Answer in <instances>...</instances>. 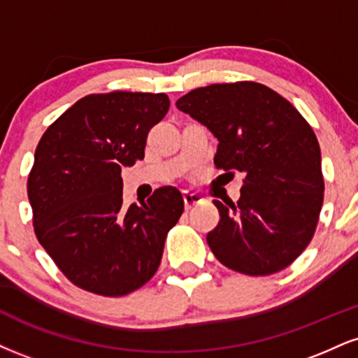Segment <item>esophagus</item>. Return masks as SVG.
<instances>
[{
  "label": "esophagus",
  "mask_w": 358,
  "mask_h": 358,
  "mask_svg": "<svg viewBox=\"0 0 358 358\" xmlns=\"http://www.w3.org/2000/svg\"><path fill=\"white\" fill-rule=\"evenodd\" d=\"M203 200L200 195H196V193H192V192H183V201H185V208L190 210L192 206H195L200 203V201Z\"/></svg>",
  "instance_id": "esophagus-1"
}]
</instances>
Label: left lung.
I'll use <instances>...</instances> for the list:
<instances>
[{"instance_id":"obj_1","label":"left lung","mask_w":358,"mask_h":358,"mask_svg":"<svg viewBox=\"0 0 358 358\" xmlns=\"http://www.w3.org/2000/svg\"><path fill=\"white\" fill-rule=\"evenodd\" d=\"M176 108L217 138L218 170L245 175L236 203L213 200L220 222L206 242L217 260L250 277L294 264L313 238L324 203L320 145L307 120L255 81L201 86Z\"/></svg>"}]
</instances>
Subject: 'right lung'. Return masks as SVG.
<instances>
[{
  "instance_id": "add662e5",
  "label": "right lung",
  "mask_w": 358,
  "mask_h": 358,
  "mask_svg": "<svg viewBox=\"0 0 358 358\" xmlns=\"http://www.w3.org/2000/svg\"><path fill=\"white\" fill-rule=\"evenodd\" d=\"M168 108L165 93L88 94L43 133L28 175L33 228L73 285L123 296L160 266L183 196L160 187L124 208L122 168L143 160L146 136Z\"/></svg>"
}]
</instances>
